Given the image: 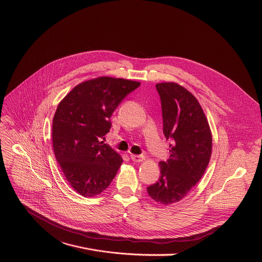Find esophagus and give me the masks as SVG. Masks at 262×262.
<instances>
[{
	"label": "esophagus",
	"instance_id": "esophagus-1",
	"mask_svg": "<svg viewBox=\"0 0 262 262\" xmlns=\"http://www.w3.org/2000/svg\"><path fill=\"white\" fill-rule=\"evenodd\" d=\"M130 159L134 162H142L144 160V157L141 156V155H130Z\"/></svg>",
	"mask_w": 262,
	"mask_h": 262
}]
</instances>
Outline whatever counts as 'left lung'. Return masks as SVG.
<instances>
[{
    "instance_id": "left-lung-1",
    "label": "left lung",
    "mask_w": 262,
    "mask_h": 262,
    "mask_svg": "<svg viewBox=\"0 0 262 262\" xmlns=\"http://www.w3.org/2000/svg\"><path fill=\"white\" fill-rule=\"evenodd\" d=\"M160 95L163 133L170 139V157L160 162L161 176L147 187L157 203L170 205L181 201L204 176L212 152V135L198 99L176 82L156 84Z\"/></svg>"
}]
</instances>
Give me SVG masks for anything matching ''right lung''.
Instances as JSON below:
<instances>
[{
	"mask_svg": "<svg viewBox=\"0 0 262 262\" xmlns=\"http://www.w3.org/2000/svg\"><path fill=\"white\" fill-rule=\"evenodd\" d=\"M140 84L97 77L79 83L59 102L52 125L53 150L67 181L80 195L100 194L120 168L121 156L103 140L114 111Z\"/></svg>",
	"mask_w": 262,
	"mask_h": 262,
	"instance_id": "right-lung-1",
	"label": "right lung"
}]
</instances>
